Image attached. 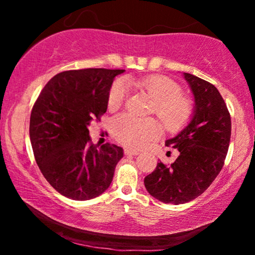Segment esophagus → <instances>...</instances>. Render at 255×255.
<instances>
[{
  "label": "esophagus",
  "mask_w": 255,
  "mask_h": 255,
  "mask_svg": "<svg viewBox=\"0 0 255 255\" xmlns=\"http://www.w3.org/2000/svg\"><path fill=\"white\" fill-rule=\"evenodd\" d=\"M125 154H126V155H137L138 154V150L126 148V149H125Z\"/></svg>",
  "instance_id": "34e87169"
}]
</instances>
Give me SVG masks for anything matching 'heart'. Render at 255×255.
<instances>
[{
  "label": "heart",
  "instance_id": "1",
  "mask_svg": "<svg viewBox=\"0 0 255 255\" xmlns=\"http://www.w3.org/2000/svg\"><path fill=\"white\" fill-rule=\"evenodd\" d=\"M137 86L153 98V112L161 119L169 131H179L191 119L195 105L191 99L181 94V88L174 81L162 75H148L130 79H118L112 84L108 107L117 109L126 100L128 84ZM162 127L152 118H137L131 115H119L111 123L112 136L120 144L140 148L159 136Z\"/></svg>",
  "mask_w": 255,
  "mask_h": 255
}]
</instances>
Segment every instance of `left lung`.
<instances>
[{"instance_id": "obj_1", "label": "left lung", "mask_w": 255, "mask_h": 255, "mask_svg": "<svg viewBox=\"0 0 255 255\" xmlns=\"http://www.w3.org/2000/svg\"><path fill=\"white\" fill-rule=\"evenodd\" d=\"M195 99V111L187 127L165 141L179 150L178 158L144 179L150 196L164 204H185L208 189L225 162L231 140V115L216 86L183 73Z\"/></svg>"}]
</instances>
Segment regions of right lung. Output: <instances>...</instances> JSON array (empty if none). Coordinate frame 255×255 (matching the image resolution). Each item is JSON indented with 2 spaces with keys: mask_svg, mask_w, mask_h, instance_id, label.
I'll use <instances>...</instances> for the list:
<instances>
[{
  "mask_svg": "<svg viewBox=\"0 0 255 255\" xmlns=\"http://www.w3.org/2000/svg\"><path fill=\"white\" fill-rule=\"evenodd\" d=\"M125 70L58 73L42 89L30 116V141L42 175L60 195L90 200L109 188L124 149L91 143L90 124L108 108L114 79Z\"/></svg>",
  "mask_w": 255,
  "mask_h": 255,
  "instance_id": "add662e5",
  "label": "right lung"
}]
</instances>
